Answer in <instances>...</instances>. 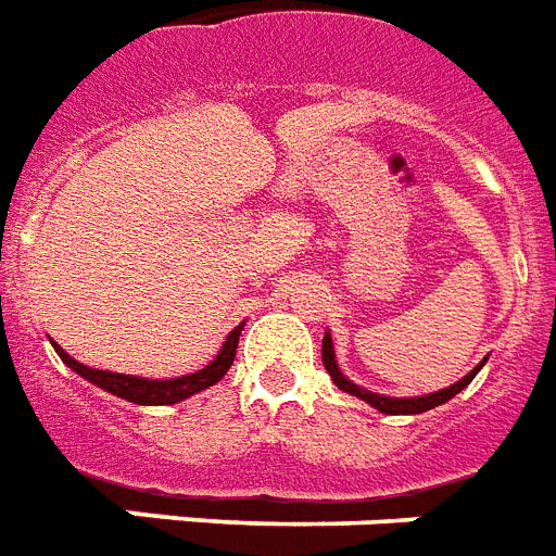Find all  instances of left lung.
Wrapping results in <instances>:
<instances>
[{
    "label": "left lung",
    "instance_id": "1",
    "mask_svg": "<svg viewBox=\"0 0 556 556\" xmlns=\"http://www.w3.org/2000/svg\"><path fill=\"white\" fill-rule=\"evenodd\" d=\"M321 362L324 367H327V372H330V379L336 381V388L344 390V393H350V396L362 399V402H367L370 407H376L379 413H388V416H413V413H425V410H433V407H439V404L451 402V399L456 396V393H462V390L468 388L470 381L477 379V372L485 367L488 358H482V362L473 367V370L468 372V376H462L456 384H451V388H442L437 390V393H428V396H410V399H399V396H381V393H372V390L362 388V384H355V381H350L344 372H341L339 362H336V348H332V336L330 332H324V341H321Z\"/></svg>",
    "mask_w": 556,
    "mask_h": 556
}]
</instances>
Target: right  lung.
<instances>
[{
	"label": "right lung",
	"instance_id": "add662e5",
	"mask_svg": "<svg viewBox=\"0 0 556 556\" xmlns=\"http://www.w3.org/2000/svg\"><path fill=\"white\" fill-rule=\"evenodd\" d=\"M243 324L247 321L238 324V327L226 336L224 348L217 350L215 358H212L203 370L189 372V376H177V379H143V376H126V372L97 370V367H86V364H79L77 358H71L56 341H51V344L53 350H56V355L62 358V364H68L77 376H83L86 381L97 384L100 390H105L111 396L126 399V402L131 404H149V407H154V404L184 402V399L194 396V393H201V390L212 388V384H217V381L224 379L226 370L232 367L235 353H238V339H241Z\"/></svg>",
	"mask_w": 556,
	"mask_h": 556
}]
</instances>
